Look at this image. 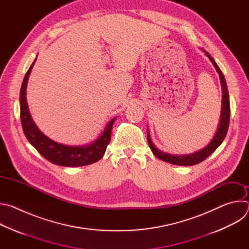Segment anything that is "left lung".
<instances>
[{
  "mask_svg": "<svg viewBox=\"0 0 249 249\" xmlns=\"http://www.w3.org/2000/svg\"><path fill=\"white\" fill-rule=\"evenodd\" d=\"M208 58L210 59V61L212 62V64L214 65V67L216 68L217 72L220 76V80H221V85H222V91H223V101H222V114H221V119H220V124H219V128L218 131L214 137V139L212 140L211 143L204 148L203 150L196 152L192 155H187V156H171L165 153H162L160 151H159L154 144L152 143L151 138H150V133L148 131V143L149 146L153 152V154L159 158L160 160L172 163V164H177V165H185V166H189V165H194L197 164L203 160H205L211 154L214 153L216 151V149L222 144V142L224 141V139L226 138L228 129H229V124H230V115H231V107H230V97H229V91H228V87H227V83L225 80V77L222 73L221 69L219 68V66L216 64V62L214 61L207 52H206Z\"/></svg>",
  "mask_w": 249,
  "mask_h": 249,
  "instance_id": "8db88e82",
  "label": "left lung"
}]
</instances>
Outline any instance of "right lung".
<instances>
[{"label": "right lung", "mask_w": 249, "mask_h": 249, "mask_svg": "<svg viewBox=\"0 0 249 249\" xmlns=\"http://www.w3.org/2000/svg\"><path fill=\"white\" fill-rule=\"evenodd\" d=\"M35 61L36 60H34L24 76L19 95L20 121L26 139L43 158L54 164L71 167L84 166L96 162L103 157L106 148H107V145L109 144L112 126L115 118H113L107 124L101 136L96 141L86 147H69L58 144L56 142L50 140L42 132H40L36 125L34 124L33 120L31 119L26 102L27 81Z\"/></svg>", "instance_id": "1"}]
</instances>
